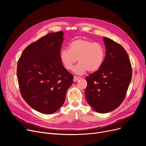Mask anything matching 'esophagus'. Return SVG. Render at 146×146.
I'll return each instance as SVG.
<instances>
[{"label": "esophagus", "instance_id": "1", "mask_svg": "<svg viewBox=\"0 0 146 146\" xmlns=\"http://www.w3.org/2000/svg\"><path fill=\"white\" fill-rule=\"evenodd\" d=\"M80 79H81V78H80V77H79V76H74V82L78 81V80H80Z\"/></svg>", "mask_w": 146, "mask_h": 146}]
</instances>
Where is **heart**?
<instances>
[{
    "label": "heart",
    "instance_id": "heart-1",
    "mask_svg": "<svg viewBox=\"0 0 146 146\" xmlns=\"http://www.w3.org/2000/svg\"><path fill=\"white\" fill-rule=\"evenodd\" d=\"M105 57V51L102 44L83 38L72 41L68 45V50L63 49L60 53L61 62L68 70H72L78 60L79 63L74 67L73 72L79 75L88 70H98L103 65Z\"/></svg>",
    "mask_w": 146,
    "mask_h": 146
}]
</instances>
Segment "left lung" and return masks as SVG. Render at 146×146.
Returning <instances> with one entry per match:
<instances>
[{"instance_id": "obj_1", "label": "left lung", "mask_w": 146, "mask_h": 146, "mask_svg": "<svg viewBox=\"0 0 146 146\" xmlns=\"http://www.w3.org/2000/svg\"><path fill=\"white\" fill-rule=\"evenodd\" d=\"M106 55L102 67L86 78L85 97L96 112L104 113L117 108L124 101L131 80L128 54L118 43L104 37Z\"/></svg>"}]
</instances>
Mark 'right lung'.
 I'll return each mask as SVG.
<instances>
[{
  "mask_svg": "<svg viewBox=\"0 0 146 146\" xmlns=\"http://www.w3.org/2000/svg\"><path fill=\"white\" fill-rule=\"evenodd\" d=\"M63 33H49L31 44L22 52L17 66L21 94L38 112L51 114L64 102L73 76L60 58Z\"/></svg>",
  "mask_w": 146,
  "mask_h": 146,
  "instance_id": "obj_1",
  "label": "right lung"
}]
</instances>
